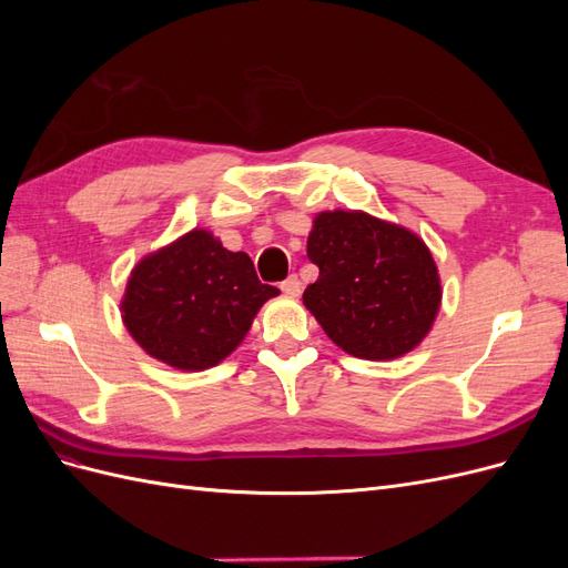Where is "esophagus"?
I'll use <instances>...</instances> for the list:
<instances>
[{"mask_svg":"<svg viewBox=\"0 0 568 568\" xmlns=\"http://www.w3.org/2000/svg\"><path fill=\"white\" fill-rule=\"evenodd\" d=\"M282 291L286 296H291V298H296V296H301V291H303V286H301V280L296 277V274H291L288 280H284L282 282Z\"/></svg>","mask_w":568,"mask_h":568,"instance_id":"esophagus-1","label":"esophagus"}]
</instances>
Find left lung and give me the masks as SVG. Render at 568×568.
Segmentation results:
<instances>
[{"label": "left lung", "mask_w": 568, "mask_h": 568, "mask_svg": "<svg viewBox=\"0 0 568 568\" xmlns=\"http://www.w3.org/2000/svg\"><path fill=\"white\" fill-rule=\"evenodd\" d=\"M320 267L303 303L341 351L395 359L415 351L438 317L443 286L424 239L365 211H322L307 234Z\"/></svg>", "instance_id": "left-lung-1"}]
</instances>
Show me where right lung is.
<instances>
[{"instance_id": "right-lung-1", "label": "right lung", "mask_w": 568, "mask_h": 568, "mask_svg": "<svg viewBox=\"0 0 568 568\" xmlns=\"http://www.w3.org/2000/svg\"><path fill=\"white\" fill-rule=\"evenodd\" d=\"M274 296L280 288L257 280L244 251H227L213 232L194 227L132 267L120 313L146 355L203 372L242 346Z\"/></svg>"}]
</instances>
